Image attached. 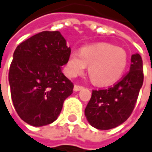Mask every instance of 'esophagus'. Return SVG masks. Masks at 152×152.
Returning <instances> with one entry per match:
<instances>
[{
  "label": "esophagus",
  "instance_id": "1",
  "mask_svg": "<svg viewBox=\"0 0 152 152\" xmlns=\"http://www.w3.org/2000/svg\"><path fill=\"white\" fill-rule=\"evenodd\" d=\"M84 88V86H79V85H75V86H74V91H79V90H81V89H83Z\"/></svg>",
  "mask_w": 152,
  "mask_h": 152
}]
</instances>
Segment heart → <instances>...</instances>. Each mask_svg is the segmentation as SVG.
I'll list each match as a JSON object with an SVG mask.
<instances>
[{
	"label": "heart",
	"instance_id": "b5f03b06",
	"mask_svg": "<svg viewBox=\"0 0 152 152\" xmlns=\"http://www.w3.org/2000/svg\"><path fill=\"white\" fill-rule=\"evenodd\" d=\"M86 65L92 80L100 86L111 85L121 78L127 66V53L109 43H98L83 47L79 52L73 51L67 59L66 72L71 77L82 74Z\"/></svg>",
	"mask_w": 152,
	"mask_h": 152
}]
</instances>
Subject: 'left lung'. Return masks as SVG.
<instances>
[{"mask_svg": "<svg viewBox=\"0 0 152 152\" xmlns=\"http://www.w3.org/2000/svg\"><path fill=\"white\" fill-rule=\"evenodd\" d=\"M130 71L107 89L93 90L85 110L88 123L98 130H110L124 123L132 114L143 84L142 59L132 56Z\"/></svg>", "mask_w": 152, "mask_h": 152, "instance_id": "left-lung-1", "label": "left lung"}]
</instances>
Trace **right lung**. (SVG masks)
<instances>
[{
    "label": "right lung",
    "instance_id": "right-lung-1",
    "mask_svg": "<svg viewBox=\"0 0 152 152\" xmlns=\"http://www.w3.org/2000/svg\"><path fill=\"white\" fill-rule=\"evenodd\" d=\"M70 53L59 31H42L16 48L9 83L14 108L25 123L39 127L58 119L74 88L61 71Z\"/></svg>",
    "mask_w": 152,
    "mask_h": 152
}]
</instances>
